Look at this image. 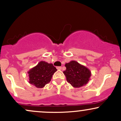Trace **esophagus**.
<instances>
[{
	"mask_svg": "<svg viewBox=\"0 0 121 121\" xmlns=\"http://www.w3.org/2000/svg\"><path fill=\"white\" fill-rule=\"evenodd\" d=\"M56 68L57 69H59V70H60V69H61L62 68H61V66H57Z\"/></svg>",
	"mask_w": 121,
	"mask_h": 121,
	"instance_id": "esophagus-1",
	"label": "esophagus"
}]
</instances>
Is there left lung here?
I'll return each mask as SVG.
<instances>
[{
	"instance_id": "obj_1",
	"label": "left lung",
	"mask_w": 121,
	"mask_h": 121,
	"mask_svg": "<svg viewBox=\"0 0 121 121\" xmlns=\"http://www.w3.org/2000/svg\"><path fill=\"white\" fill-rule=\"evenodd\" d=\"M66 69L64 71L68 82L74 87L83 86L89 81L91 72L87 68L75 61L65 64Z\"/></svg>"
}]
</instances>
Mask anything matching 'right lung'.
Returning a JSON list of instances; mask_svg holds the SVG:
<instances>
[{
    "mask_svg": "<svg viewBox=\"0 0 121 121\" xmlns=\"http://www.w3.org/2000/svg\"><path fill=\"white\" fill-rule=\"evenodd\" d=\"M57 70L52 64L40 61L36 66L28 72L30 84L38 88H42L51 81L52 75Z\"/></svg>",
    "mask_w": 121,
    "mask_h": 121,
    "instance_id": "add662e5",
    "label": "right lung"
}]
</instances>
